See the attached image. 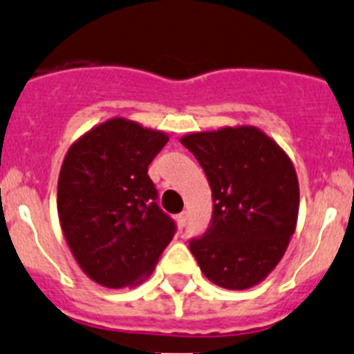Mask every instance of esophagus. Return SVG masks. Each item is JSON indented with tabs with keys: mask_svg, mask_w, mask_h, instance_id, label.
<instances>
[{
	"mask_svg": "<svg viewBox=\"0 0 354 354\" xmlns=\"http://www.w3.org/2000/svg\"><path fill=\"white\" fill-rule=\"evenodd\" d=\"M176 221H178V226H180V228L183 230L185 226H187V223H188V212L187 211L180 212V214L176 216Z\"/></svg>",
	"mask_w": 354,
	"mask_h": 354,
	"instance_id": "34e87169",
	"label": "esophagus"
}]
</instances>
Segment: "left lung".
Segmentation results:
<instances>
[{
	"instance_id": "8db88e82",
	"label": "left lung",
	"mask_w": 354,
	"mask_h": 354,
	"mask_svg": "<svg viewBox=\"0 0 354 354\" xmlns=\"http://www.w3.org/2000/svg\"><path fill=\"white\" fill-rule=\"evenodd\" d=\"M181 143L212 192V218L190 250L202 273L230 290L250 289L286 254L299 211V183L287 153L252 126L192 133Z\"/></svg>"
}]
</instances>
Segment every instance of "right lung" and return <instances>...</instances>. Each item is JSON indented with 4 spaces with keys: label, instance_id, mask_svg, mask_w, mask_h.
I'll return each instance as SVG.
<instances>
[{
    "label": "right lung",
    "instance_id": "1",
    "mask_svg": "<svg viewBox=\"0 0 354 354\" xmlns=\"http://www.w3.org/2000/svg\"><path fill=\"white\" fill-rule=\"evenodd\" d=\"M167 140L115 118L82 135L65 156L57 194L62 232L82 272L100 286L143 282L176 233L149 176Z\"/></svg>",
    "mask_w": 354,
    "mask_h": 354
}]
</instances>
